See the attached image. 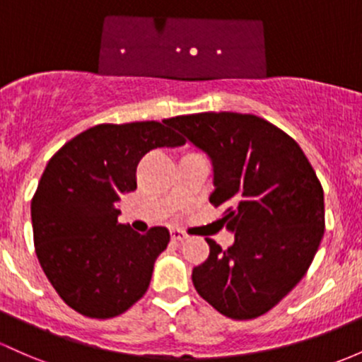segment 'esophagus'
Wrapping results in <instances>:
<instances>
[{"label":"esophagus","mask_w":362,"mask_h":362,"mask_svg":"<svg viewBox=\"0 0 362 362\" xmlns=\"http://www.w3.org/2000/svg\"><path fill=\"white\" fill-rule=\"evenodd\" d=\"M170 235H172V240H175V242H182V240L187 239V233L182 232V230H178V228H173L172 232H170Z\"/></svg>","instance_id":"esophagus-1"}]
</instances>
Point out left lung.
Segmentation results:
<instances>
[{"label":"left lung","mask_w":362,"mask_h":362,"mask_svg":"<svg viewBox=\"0 0 362 362\" xmlns=\"http://www.w3.org/2000/svg\"><path fill=\"white\" fill-rule=\"evenodd\" d=\"M168 125L206 153L213 165L209 202L235 242L213 239L209 256L192 269L206 303L232 320H252L300 281L325 233V197L311 163L291 136L256 115L197 113Z\"/></svg>","instance_id":"8db88e82"}]
</instances>
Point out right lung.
Instances as JSON below:
<instances>
[{"mask_svg":"<svg viewBox=\"0 0 362 362\" xmlns=\"http://www.w3.org/2000/svg\"><path fill=\"white\" fill-rule=\"evenodd\" d=\"M168 120L90 127L47 163L30 204L37 259L58 296L81 315L106 320L144 296L165 226L134 232L118 221L122 194L137 189V165L156 148L184 144Z\"/></svg>","mask_w":362,"mask_h":362,"instance_id":"add662e5","label":"right lung"}]
</instances>
